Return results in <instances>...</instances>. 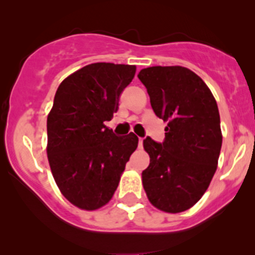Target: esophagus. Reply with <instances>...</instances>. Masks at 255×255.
<instances>
[{
    "label": "esophagus",
    "instance_id": "esophagus-1",
    "mask_svg": "<svg viewBox=\"0 0 255 255\" xmlns=\"http://www.w3.org/2000/svg\"><path fill=\"white\" fill-rule=\"evenodd\" d=\"M138 145H139V148H142V146H143V138H139V139H138Z\"/></svg>",
    "mask_w": 255,
    "mask_h": 255
}]
</instances>
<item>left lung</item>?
<instances>
[{"label":"left lung","instance_id":"8db88e82","mask_svg":"<svg viewBox=\"0 0 255 255\" xmlns=\"http://www.w3.org/2000/svg\"><path fill=\"white\" fill-rule=\"evenodd\" d=\"M138 79L156 117L168 122L163 142L143 140L150 156L143 187L153 206L182 212L201 199L217 169L222 145L217 104L204 80L182 66H151Z\"/></svg>","mask_w":255,"mask_h":255}]
</instances>
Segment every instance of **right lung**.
I'll use <instances>...</instances> for the list:
<instances>
[{"label":"right lung","instance_id":"right-lung-1","mask_svg":"<svg viewBox=\"0 0 255 255\" xmlns=\"http://www.w3.org/2000/svg\"><path fill=\"white\" fill-rule=\"evenodd\" d=\"M134 74L135 65L90 64L56 90L47 120L49 165L61 194L82 210H96L112 199L138 146L134 133L117 137L105 126Z\"/></svg>","mask_w":255,"mask_h":255}]
</instances>
